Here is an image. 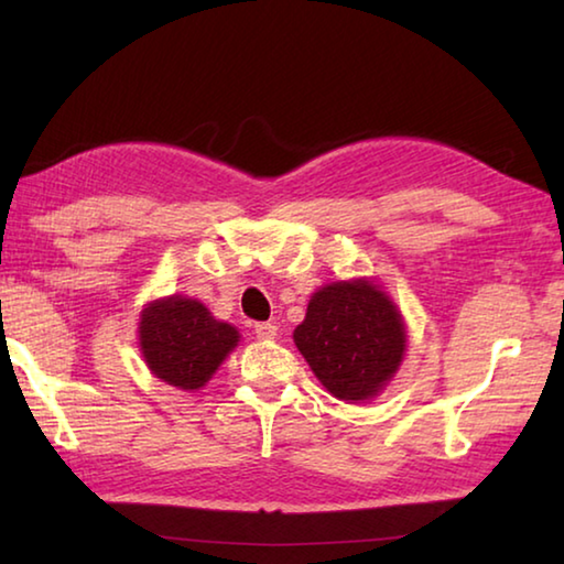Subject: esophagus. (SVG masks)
Instances as JSON below:
<instances>
[{
    "label": "esophagus",
    "mask_w": 564,
    "mask_h": 564,
    "mask_svg": "<svg viewBox=\"0 0 564 564\" xmlns=\"http://www.w3.org/2000/svg\"><path fill=\"white\" fill-rule=\"evenodd\" d=\"M275 333H279V326H275V323H269V321L256 323V336H259V338L269 340V338L275 336Z\"/></svg>",
    "instance_id": "obj_1"
}]
</instances>
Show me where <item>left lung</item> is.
<instances>
[{"label": "left lung", "mask_w": 564, "mask_h": 564, "mask_svg": "<svg viewBox=\"0 0 564 564\" xmlns=\"http://www.w3.org/2000/svg\"><path fill=\"white\" fill-rule=\"evenodd\" d=\"M293 340L328 393L368 400L395 376L405 326L395 303L373 281H336L311 295Z\"/></svg>", "instance_id": "1"}]
</instances>
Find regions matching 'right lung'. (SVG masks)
<instances>
[{
	"label": "right lung",
	"mask_w": 564,
	"mask_h": 564,
	"mask_svg": "<svg viewBox=\"0 0 564 564\" xmlns=\"http://www.w3.org/2000/svg\"><path fill=\"white\" fill-rule=\"evenodd\" d=\"M238 330L216 321L202 301L171 295L141 311L139 346L151 373L181 390L204 388L228 352Z\"/></svg>",
	"instance_id": "1"
}]
</instances>
